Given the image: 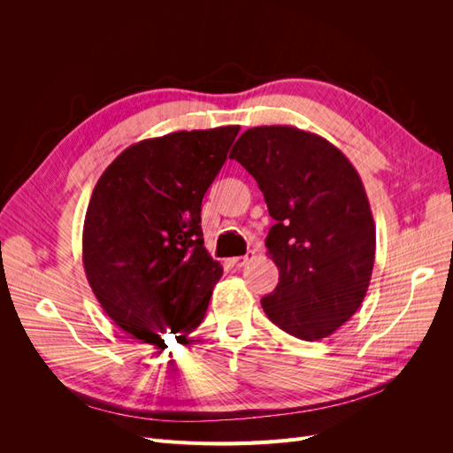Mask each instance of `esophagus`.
<instances>
[{
  "instance_id": "34e87169",
  "label": "esophagus",
  "mask_w": 453,
  "mask_h": 453,
  "mask_svg": "<svg viewBox=\"0 0 453 453\" xmlns=\"http://www.w3.org/2000/svg\"><path fill=\"white\" fill-rule=\"evenodd\" d=\"M253 258H255V251H248V253H245L243 257H234V258H232V265L238 266V268H242V266L248 265L250 260H253Z\"/></svg>"
}]
</instances>
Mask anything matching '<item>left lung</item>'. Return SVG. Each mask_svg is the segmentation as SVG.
<instances>
[{
    "label": "left lung",
    "instance_id": "left-lung-1",
    "mask_svg": "<svg viewBox=\"0 0 453 453\" xmlns=\"http://www.w3.org/2000/svg\"><path fill=\"white\" fill-rule=\"evenodd\" d=\"M263 190L273 226L266 248L280 281L260 304L300 340L331 336L359 310L376 226L357 170L340 149L295 127L245 130L232 149Z\"/></svg>",
    "mask_w": 453,
    "mask_h": 453
}]
</instances>
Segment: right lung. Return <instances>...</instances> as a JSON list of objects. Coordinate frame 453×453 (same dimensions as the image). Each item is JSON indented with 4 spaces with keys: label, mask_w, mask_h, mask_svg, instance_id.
Wrapping results in <instances>:
<instances>
[{
    "label": "right lung",
    "mask_w": 453,
    "mask_h": 453,
    "mask_svg": "<svg viewBox=\"0 0 453 453\" xmlns=\"http://www.w3.org/2000/svg\"><path fill=\"white\" fill-rule=\"evenodd\" d=\"M240 127L134 143L96 183L83 226L90 289L122 331L164 346L202 323L223 266L203 248L202 198Z\"/></svg>",
    "instance_id": "right-lung-1"
}]
</instances>
